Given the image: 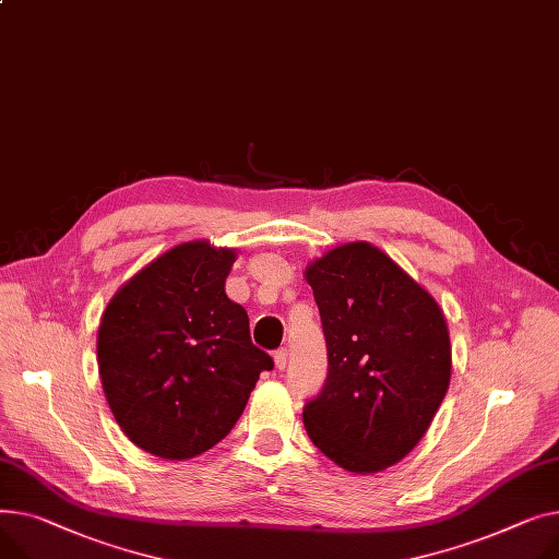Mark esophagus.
<instances>
[{
	"instance_id": "esophagus-1",
	"label": "esophagus",
	"mask_w": 559,
	"mask_h": 559,
	"mask_svg": "<svg viewBox=\"0 0 559 559\" xmlns=\"http://www.w3.org/2000/svg\"><path fill=\"white\" fill-rule=\"evenodd\" d=\"M274 366H276L278 370H283V368L287 366V350H285V348L274 350Z\"/></svg>"
}]
</instances>
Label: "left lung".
I'll return each instance as SVG.
<instances>
[{"mask_svg": "<svg viewBox=\"0 0 559 559\" xmlns=\"http://www.w3.org/2000/svg\"><path fill=\"white\" fill-rule=\"evenodd\" d=\"M304 276L328 348L306 431L346 472H382L416 448L450 389L448 321L418 281L364 240L325 251Z\"/></svg>", "mask_w": 559, "mask_h": 559, "instance_id": "left-lung-1", "label": "left lung"}]
</instances>
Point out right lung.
I'll list each match as a JSON object with an SVG mask.
<instances>
[{"label":"right lung","mask_w":559,"mask_h":559,"mask_svg":"<svg viewBox=\"0 0 559 559\" xmlns=\"http://www.w3.org/2000/svg\"><path fill=\"white\" fill-rule=\"evenodd\" d=\"M236 249L181 242L111 296L98 325V376L121 431L139 450L189 461L225 438L245 412L267 353L225 283Z\"/></svg>","instance_id":"add662e5"}]
</instances>
